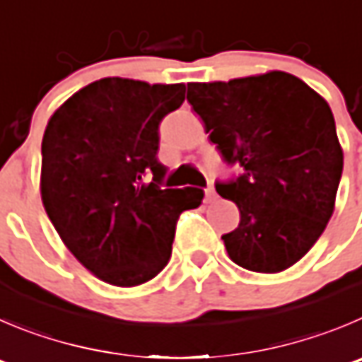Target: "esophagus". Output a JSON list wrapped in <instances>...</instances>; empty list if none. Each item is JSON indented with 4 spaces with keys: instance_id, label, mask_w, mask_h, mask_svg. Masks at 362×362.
Listing matches in <instances>:
<instances>
[{
    "instance_id": "obj_1",
    "label": "esophagus",
    "mask_w": 362,
    "mask_h": 362,
    "mask_svg": "<svg viewBox=\"0 0 362 362\" xmlns=\"http://www.w3.org/2000/svg\"><path fill=\"white\" fill-rule=\"evenodd\" d=\"M206 199H208V201H213V199H215V188L211 187V185H208V188H206Z\"/></svg>"
}]
</instances>
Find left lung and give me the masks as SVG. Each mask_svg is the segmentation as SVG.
<instances>
[{
	"label": "left lung",
	"instance_id": "1",
	"mask_svg": "<svg viewBox=\"0 0 362 362\" xmlns=\"http://www.w3.org/2000/svg\"><path fill=\"white\" fill-rule=\"evenodd\" d=\"M209 140L240 174L216 181L240 223L222 236L236 264L277 274L297 263L332 216L343 151L325 99L282 71L188 83Z\"/></svg>",
	"mask_w": 362,
	"mask_h": 362
}]
</instances>
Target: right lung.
I'll return each mask as SVG.
<instances>
[{"instance_id": "add662e5", "label": "right lung", "mask_w": 362, "mask_h": 362, "mask_svg": "<svg viewBox=\"0 0 362 362\" xmlns=\"http://www.w3.org/2000/svg\"><path fill=\"white\" fill-rule=\"evenodd\" d=\"M187 87L103 78L69 98L42 139L40 194L74 257L120 288L156 277L172 254L179 215L201 188H167L158 161L160 122Z\"/></svg>"}]
</instances>
